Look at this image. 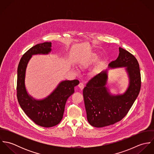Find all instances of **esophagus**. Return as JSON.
<instances>
[{
  "instance_id": "34e87169",
  "label": "esophagus",
  "mask_w": 154,
  "mask_h": 154,
  "mask_svg": "<svg viewBox=\"0 0 154 154\" xmlns=\"http://www.w3.org/2000/svg\"><path fill=\"white\" fill-rule=\"evenodd\" d=\"M78 87L81 89H83L84 88V84L82 82H80L79 84V85H78Z\"/></svg>"
}]
</instances>
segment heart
<instances>
[{
	"mask_svg": "<svg viewBox=\"0 0 154 154\" xmlns=\"http://www.w3.org/2000/svg\"><path fill=\"white\" fill-rule=\"evenodd\" d=\"M97 59H98V56L97 55H94L92 57H91V59H89L87 61H85V62H83L81 64V67H87L89 65H90L92 62H94L97 61Z\"/></svg>",
	"mask_w": 154,
	"mask_h": 154,
	"instance_id": "1",
	"label": "heart"
}]
</instances>
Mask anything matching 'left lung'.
Wrapping results in <instances>:
<instances>
[{
    "mask_svg": "<svg viewBox=\"0 0 154 154\" xmlns=\"http://www.w3.org/2000/svg\"><path fill=\"white\" fill-rule=\"evenodd\" d=\"M126 67L129 85L121 95H112L106 87L107 71H102L91 78L84 88L83 95L89 123L95 128L113 125L123 119L137 97L141 87L139 63L127 50L119 47L117 59L109 65V68Z\"/></svg>",
    "mask_w": 154,
    "mask_h": 154,
    "instance_id": "obj_1",
    "label": "left lung"
}]
</instances>
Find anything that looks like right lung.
<instances>
[{
  "label": "right lung",
  "instance_id": "obj_1",
  "mask_svg": "<svg viewBox=\"0 0 154 154\" xmlns=\"http://www.w3.org/2000/svg\"><path fill=\"white\" fill-rule=\"evenodd\" d=\"M51 43L37 44L22 56L17 70V98L24 112L35 124L45 128L58 125L62 120L67 98L74 93V88L79 83L78 80L64 81L47 98L36 100L29 95L25 86V71L32 55L48 54L51 50Z\"/></svg>",
  "mask_w": 154,
  "mask_h": 154
}]
</instances>
